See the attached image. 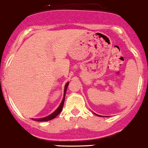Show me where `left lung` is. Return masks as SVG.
<instances>
[{
    "label": "left lung",
    "mask_w": 148,
    "mask_h": 148,
    "mask_svg": "<svg viewBox=\"0 0 148 148\" xmlns=\"http://www.w3.org/2000/svg\"><path fill=\"white\" fill-rule=\"evenodd\" d=\"M94 114H95V113H94ZM96 114V115H97V116H101L100 115H99V114Z\"/></svg>",
    "instance_id": "1"
}]
</instances>
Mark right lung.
<instances>
[{
  "mask_svg": "<svg viewBox=\"0 0 148 148\" xmlns=\"http://www.w3.org/2000/svg\"><path fill=\"white\" fill-rule=\"evenodd\" d=\"M69 85V82H67L65 86V88H64V94H63V99H62V102L60 103V106H58V109L53 112V113L51 114L50 115H48V116H45V117L43 118H39V119H32L34 121H38V122H47V121H49V120H52V119H55L62 110V107H63V105H64V101H65V93H66L67 91V88H68V86Z\"/></svg>",
  "mask_w": 148,
  "mask_h": 148,
  "instance_id": "1",
  "label": "right lung"
}]
</instances>
